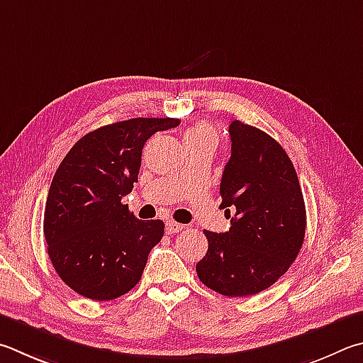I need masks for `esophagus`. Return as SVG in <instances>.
<instances>
[{"label": "esophagus", "instance_id": "34e87169", "mask_svg": "<svg viewBox=\"0 0 363 363\" xmlns=\"http://www.w3.org/2000/svg\"><path fill=\"white\" fill-rule=\"evenodd\" d=\"M182 228H184L182 223H177V222H174V220H167V232H168L169 235L179 233Z\"/></svg>", "mask_w": 363, "mask_h": 363}]
</instances>
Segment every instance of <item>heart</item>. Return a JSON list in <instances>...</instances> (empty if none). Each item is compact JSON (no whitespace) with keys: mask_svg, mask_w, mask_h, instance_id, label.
I'll return each mask as SVG.
<instances>
[{"mask_svg":"<svg viewBox=\"0 0 363 363\" xmlns=\"http://www.w3.org/2000/svg\"><path fill=\"white\" fill-rule=\"evenodd\" d=\"M216 131L208 123H199L195 127L189 128L186 133H184V143H194V141H216Z\"/></svg>","mask_w":363,"mask_h":363,"instance_id":"obj_1","label":"heart"}]
</instances>
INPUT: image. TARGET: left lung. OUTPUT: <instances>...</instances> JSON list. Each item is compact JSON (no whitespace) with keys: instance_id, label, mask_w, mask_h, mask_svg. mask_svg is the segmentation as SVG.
Listing matches in <instances>:
<instances>
[{"instance_id":"obj_1","label":"left lung","mask_w":363,"mask_h":363,"mask_svg":"<svg viewBox=\"0 0 363 363\" xmlns=\"http://www.w3.org/2000/svg\"><path fill=\"white\" fill-rule=\"evenodd\" d=\"M228 133L220 208L232 227L204 230L208 252L195 268L214 292L247 296L273 286L292 265L305 240L306 209L294 163L278 141L240 121Z\"/></svg>"}]
</instances>
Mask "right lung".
Returning <instances> with one entry per match:
<instances>
[{
    "label": "right lung",
    "mask_w": 363,
    "mask_h": 363,
    "mask_svg": "<svg viewBox=\"0 0 363 363\" xmlns=\"http://www.w3.org/2000/svg\"><path fill=\"white\" fill-rule=\"evenodd\" d=\"M177 125L171 117L104 125L82 136L55 171L44 236L57 274L79 295L108 301L140 282L164 223L136 219L122 199L138 182L144 144Z\"/></svg>",
    "instance_id": "1"
}]
</instances>
